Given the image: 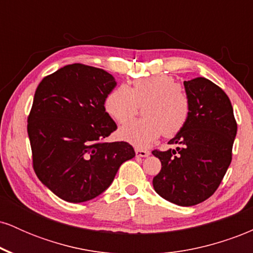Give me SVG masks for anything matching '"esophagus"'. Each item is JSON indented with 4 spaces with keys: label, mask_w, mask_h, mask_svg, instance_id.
I'll use <instances>...</instances> for the list:
<instances>
[{
    "label": "esophagus",
    "mask_w": 253,
    "mask_h": 253,
    "mask_svg": "<svg viewBox=\"0 0 253 253\" xmlns=\"http://www.w3.org/2000/svg\"><path fill=\"white\" fill-rule=\"evenodd\" d=\"M135 153L138 157H147L150 156V151L146 149H143V147H135Z\"/></svg>",
    "instance_id": "obj_1"
}]
</instances>
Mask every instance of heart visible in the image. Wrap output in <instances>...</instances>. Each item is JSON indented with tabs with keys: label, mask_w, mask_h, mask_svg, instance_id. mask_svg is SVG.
<instances>
[{
	"label": "heart",
	"mask_w": 253,
	"mask_h": 253,
	"mask_svg": "<svg viewBox=\"0 0 253 253\" xmlns=\"http://www.w3.org/2000/svg\"><path fill=\"white\" fill-rule=\"evenodd\" d=\"M146 117L120 129L124 139L146 145L163 133L170 138L178 134L189 120L191 101L187 90L170 75H153L132 83L115 86L106 98V110L118 124L132 120L144 104Z\"/></svg>",
	"instance_id": "1"
}]
</instances>
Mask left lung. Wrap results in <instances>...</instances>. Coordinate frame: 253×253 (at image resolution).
Returning a JSON list of instances; mask_svg holds the SVG:
<instances>
[{"label": "left lung", "mask_w": 253, "mask_h": 253, "mask_svg": "<svg viewBox=\"0 0 253 253\" xmlns=\"http://www.w3.org/2000/svg\"><path fill=\"white\" fill-rule=\"evenodd\" d=\"M191 101L189 120L169 141L175 150H153L162 169L153 188L178 206H194L219 188L232 161L237 121L226 92L205 77L185 81Z\"/></svg>", "instance_id": "1"}]
</instances>
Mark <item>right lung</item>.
Wrapping results in <instances>:
<instances>
[{
	"label": "right lung",
	"instance_id": "1",
	"mask_svg": "<svg viewBox=\"0 0 253 253\" xmlns=\"http://www.w3.org/2000/svg\"><path fill=\"white\" fill-rule=\"evenodd\" d=\"M114 77L75 63L42 78L27 119L38 178L64 201L80 203L103 193L124 162L135 156L126 141L106 143L118 128L104 108Z\"/></svg>",
	"mask_w": 253,
	"mask_h": 253
}]
</instances>
